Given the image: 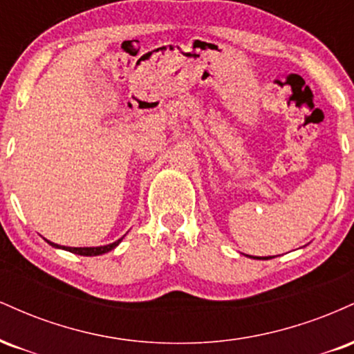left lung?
Here are the masks:
<instances>
[{"mask_svg": "<svg viewBox=\"0 0 354 354\" xmlns=\"http://www.w3.org/2000/svg\"><path fill=\"white\" fill-rule=\"evenodd\" d=\"M248 256V254H246ZM250 258H251V256H250ZM256 259H261V258H256ZM263 259H268V258H263Z\"/></svg>", "mask_w": 354, "mask_h": 354, "instance_id": "1", "label": "left lung"}]
</instances>
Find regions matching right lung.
I'll return each instance as SVG.
<instances>
[{
	"mask_svg": "<svg viewBox=\"0 0 354 354\" xmlns=\"http://www.w3.org/2000/svg\"><path fill=\"white\" fill-rule=\"evenodd\" d=\"M123 241V238H120L118 241L115 243H109V245H104V246H84V248H71V246H59L56 245V243H51L48 241V245H51L53 248H58V250H64V251H70V253H75V254H80V256H100V254H104L108 253V251L115 250V248L120 245V243Z\"/></svg>",
	"mask_w": 354,
	"mask_h": 354,
	"instance_id": "1",
	"label": "right lung"
}]
</instances>
